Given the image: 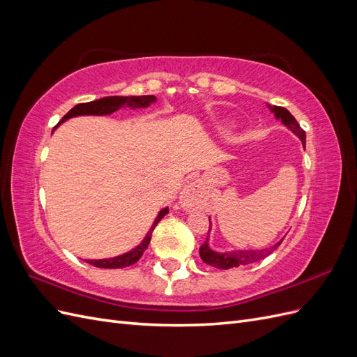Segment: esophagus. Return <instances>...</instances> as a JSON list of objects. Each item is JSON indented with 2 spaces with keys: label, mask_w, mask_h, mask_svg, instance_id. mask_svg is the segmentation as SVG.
I'll use <instances>...</instances> for the list:
<instances>
[{
  "label": "esophagus",
  "mask_w": 357,
  "mask_h": 357,
  "mask_svg": "<svg viewBox=\"0 0 357 357\" xmlns=\"http://www.w3.org/2000/svg\"><path fill=\"white\" fill-rule=\"evenodd\" d=\"M201 199H202V192H201L199 185H197V183H190L189 186L183 189L181 195H180L181 207L186 210L197 208L201 204Z\"/></svg>",
  "instance_id": "1"
}]
</instances>
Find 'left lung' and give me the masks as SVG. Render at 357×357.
I'll return each instance as SVG.
<instances>
[{"label":"left lung","instance_id":"8db88e82","mask_svg":"<svg viewBox=\"0 0 357 357\" xmlns=\"http://www.w3.org/2000/svg\"><path fill=\"white\" fill-rule=\"evenodd\" d=\"M268 107L275 114V117L283 122L284 126H287L291 132L299 137L302 144H304V147H305V131L299 126L296 119L290 114V112L286 110L284 107H277V105H273V107L268 105ZM210 228H211V223H210ZM208 232H210V229H208ZM283 240H280L273 247L264 248V250H235V252L218 253L210 248L208 236H207V240H205V243L199 247V256L207 265H211V266L219 268V269H231V268H236L240 265H247V264H253V262L261 261V259L266 257L268 255H271L275 248L282 244Z\"/></svg>","mask_w":357,"mask_h":357}]
</instances>
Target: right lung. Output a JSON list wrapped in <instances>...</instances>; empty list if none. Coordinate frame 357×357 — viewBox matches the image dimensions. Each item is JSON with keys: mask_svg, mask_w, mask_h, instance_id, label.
<instances>
[{"mask_svg": "<svg viewBox=\"0 0 357 357\" xmlns=\"http://www.w3.org/2000/svg\"><path fill=\"white\" fill-rule=\"evenodd\" d=\"M156 101V96L153 95H143V96H105V98L101 100H95L91 102H83L74 105L73 109L62 117V121L58 123L61 125L62 122L68 121L70 117L75 116H104V114H112L117 112L122 107H131V109H146L152 102ZM56 125V126H58ZM165 214H168V207L162 208L158 214V218L155 219L152 228L147 232L146 238L142 241V244H138L135 248H132L131 252L123 253L121 256L110 257V259H89L88 262L96 268H125V266H131L134 265L139 257L143 256L144 250L149 247L150 240H152V232L155 229V226L160 222V219L164 218Z\"/></svg>", "mask_w": 357, "mask_h": 357, "instance_id": "1", "label": "right lung"}]
</instances>
